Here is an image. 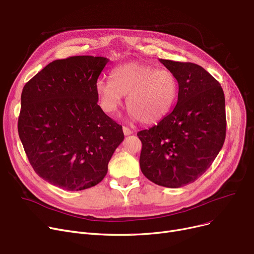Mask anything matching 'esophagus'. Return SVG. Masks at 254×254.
I'll return each mask as SVG.
<instances>
[{"label": "esophagus", "mask_w": 254, "mask_h": 254, "mask_svg": "<svg viewBox=\"0 0 254 254\" xmlns=\"http://www.w3.org/2000/svg\"><path fill=\"white\" fill-rule=\"evenodd\" d=\"M123 130H124L125 136H129V135L132 134V130H131L130 128H128L127 127H123Z\"/></svg>", "instance_id": "1"}]
</instances>
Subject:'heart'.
I'll list each match as a JSON object with an SVG mask.
<instances>
[{"label":"heart","instance_id":"b5f03b06","mask_svg":"<svg viewBox=\"0 0 254 254\" xmlns=\"http://www.w3.org/2000/svg\"><path fill=\"white\" fill-rule=\"evenodd\" d=\"M96 91L105 112L113 114L127 96L130 117L152 125L172 110L178 98L179 83L176 75L168 69L130 62L115 66L110 80L99 79Z\"/></svg>","mask_w":254,"mask_h":254}]
</instances>
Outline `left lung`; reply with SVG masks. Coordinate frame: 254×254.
Listing matches in <instances>:
<instances>
[{
	"label": "left lung",
	"mask_w": 254,
	"mask_h": 254,
	"mask_svg": "<svg viewBox=\"0 0 254 254\" xmlns=\"http://www.w3.org/2000/svg\"><path fill=\"white\" fill-rule=\"evenodd\" d=\"M178 79L175 108L156 126L138 132L140 168L153 183L178 189L194 182L222 148L226 118L224 93L201 65L159 59Z\"/></svg>",
	"instance_id": "8db88e82"
}]
</instances>
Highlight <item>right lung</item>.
<instances>
[{"label":"right lung","mask_w":254,"mask_h":254,"mask_svg":"<svg viewBox=\"0 0 254 254\" xmlns=\"http://www.w3.org/2000/svg\"><path fill=\"white\" fill-rule=\"evenodd\" d=\"M108 63L90 56L53 61L22 89L18 135L26 156L40 177L63 190L100 183L124 141L123 127L98 105L96 83Z\"/></svg>","instance_id":"add662e5"}]
</instances>
